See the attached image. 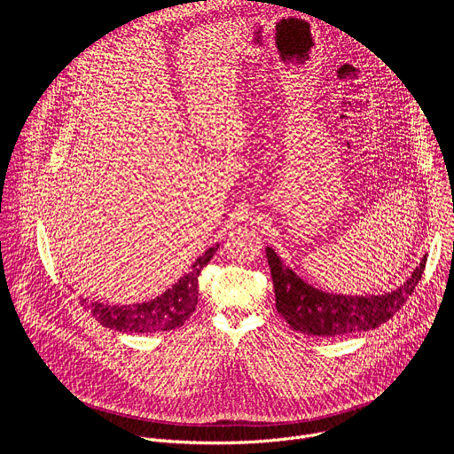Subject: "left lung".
Here are the masks:
<instances>
[{
    "mask_svg": "<svg viewBox=\"0 0 454 454\" xmlns=\"http://www.w3.org/2000/svg\"><path fill=\"white\" fill-rule=\"evenodd\" d=\"M266 254L275 284L277 310L294 331L325 338L372 331L390 319L411 296L427 262V254H424L408 280L390 293L352 296L316 289L286 266L275 249L266 247Z\"/></svg>",
    "mask_w": 454,
    "mask_h": 454,
    "instance_id": "8db88e82",
    "label": "left lung"
}]
</instances>
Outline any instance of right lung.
Listing matches in <instances>:
<instances>
[{
	"mask_svg": "<svg viewBox=\"0 0 454 454\" xmlns=\"http://www.w3.org/2000/svg\"><path fill=\"white\" fill-rule=\"evenodd\" d=\"M219 244L208 247L192 270L183 275L170 289L163 294L133 305H107L100 301H88L81 298V305L93 314V317L104 327L118 333H167L181 327L196 310L198 305V280L201 270L210 262V258L217 251Z\"/></svg>",
	"mask_w": 454,
	"mask_h": 454,
	"instance_id": "add662e5",
	"label": "right lung"
}]
</instances>
